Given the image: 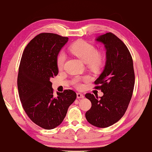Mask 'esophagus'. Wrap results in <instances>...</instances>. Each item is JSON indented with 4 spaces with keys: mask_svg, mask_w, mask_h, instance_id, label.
I'll list each match as a JSON object with an SVG mask.
<instances>
[{
    "mask_svg": "<svg viewBox=\"0 0 152 152\" xmlns=\"http://www.w3.org/2000/svg\"><path fill=\"white\" fill-rule=\"evenodd\" d=\"M77 97L78 99H80V98H84V95L81 93H79V92H77Z\"/></svg>",
    "mask_w": 152,
    "mask_h": 152,
    "instance_id": "1",
    "label": "esophagus"
}]
</instances>
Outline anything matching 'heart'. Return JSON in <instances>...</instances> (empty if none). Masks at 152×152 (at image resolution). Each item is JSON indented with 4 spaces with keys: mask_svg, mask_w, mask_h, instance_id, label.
<instances>
[{
    "mask_svg": "<svg viewBox=\"0 0 152 152\" xmlns=\"http://www.w3.org/2000/svg\"><path fill=\"white\" fill-rule=\"evenodd\" d=\"M69 51L86 63L87 66L92 69L96 70L100 68L103 64V55L96 50L94 45L83 40H79L69 46ZM66 56L64 52H60L56 58V66L59 69L64 67ZM90 79L88 76L83 77H76L73 79V84L77 88L81 87L80 82L82 80L87 81Z\"/></svg>",
    "mask_w": 152,
    "mask_h": 152,
    "instance_id": "heart-1",
    "label": "heart"
}]
</instances>
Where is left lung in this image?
<instances>
[{"label": "left lung", "mask_w": 152, "mask_h": 152, "mask_svg": "<svg viewBox=\"0 0 152 152\" xmlns=\"http://www.w3.org/2000/svg\"><path fill=\"white\" fill-rule=\"evenodd\" d=\"M96 41L103 43L106 49V61L103 72L95 80V88L104 95L91 93L85 97L92 106L85 117L89 123L106 128L117 123L127 110L134 86V72L131 53L126 46L112 33L99 36Z\"/></svg>", "instance_id": "left-lung-1"}]
</instances>
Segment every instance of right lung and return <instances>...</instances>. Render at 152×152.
I'll return each instance as SVG.
<instances>
[{
	"label": "right lung",
	"mask_w": 152,
	"mask_h": 152,
	"mask_svg": "<svg viewBox=\"0 0 152 152\" xmlns=\"http://www.w3.org/2000/svg\"><path fill=\"white\" fill-rule=\"evenodd\" d=\"M67 41V37L57 34H39L27 45L20 61L18 76L20 101L29 119L45 129L60 125L77 98L70 89L54 96L50 81L58 73L57 56Z\"/></svg>",
	"instance_id": "1"
}]
</instances>
